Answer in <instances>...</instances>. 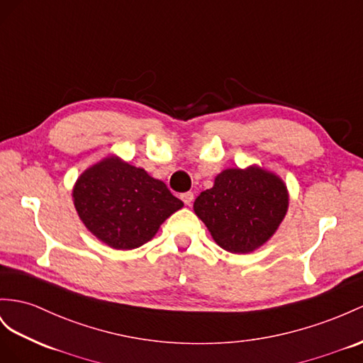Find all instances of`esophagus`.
Returning a JSON list of instances; mask_svg holds the SVG:
<instances>
[{
    "instance_id": "34e87169",
    "label": "esophagus",
    "mask_w": 363,
    "mask_h": 363,
    "mask_svg": "<svg viewBox=\"0 0 363 363\" xmlns=\"http://www.w3.org/2000/svg\"><path fill=\"white\" fill-rule=\"evenodd\" d=\"M193 198H194V194L191 191H187V193H182L181 194V199L184 201L185 206H190V203L193 202Z\"/></svg>"
}]
</instances>
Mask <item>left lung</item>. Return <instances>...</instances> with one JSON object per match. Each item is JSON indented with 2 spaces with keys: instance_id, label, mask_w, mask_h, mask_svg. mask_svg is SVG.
<instances>
[{
  "instance_id": "obj_1",
  "label": "left lung",
  "mask_w": 363,
  "mask_h": 363,
  "mask_svg": "<svg viewBox=\"0 0 363 363\" xmlns=\"http://www.w3.org/2000/svg\"><path fill=\"white\" fill-rule=\"evenodd\" d=\"M290 194L285 182L259 165L225 169L193 203L215 242L230 253L247 255L272 239L284 220Z\"/></svg>"
}]
</instances>
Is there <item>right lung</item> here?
<instances>
[{"label":"right lung","mask_w":363,"mask_h":363,"mask_svg":"<svg viewBox=\"0 0 363 363\" xmlns=\"http://www.w3.org/2000/svg\"><path fill=\"white\" fill-rule=\"evenodd\" d=\"M72 198L86 228L115 250L144 245L167 218L184 207L162 181L116 155L82 172Z\"/></svg>","instance_id":"add662e5"}]
</instances>
